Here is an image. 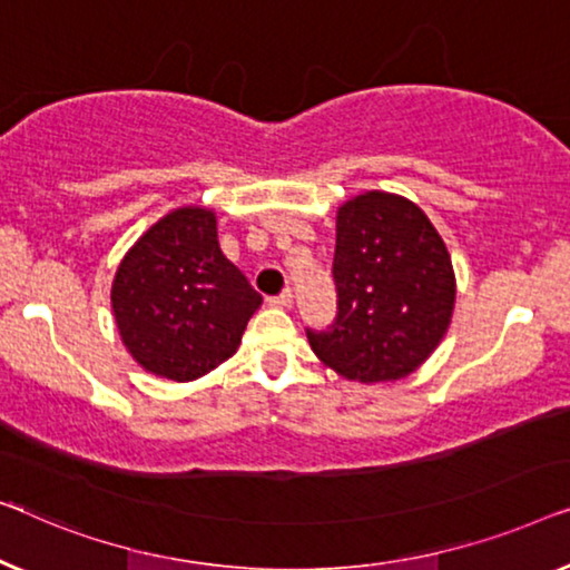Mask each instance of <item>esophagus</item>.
Segmentation results:
<instances>
[{
	"instance_id": "1",
	"label": "esophagus",
	"mask_w": 570,
	"mask_h": 570,
	"mask_svg": "<svg viewBox=\"0 0 570 570\" xmlns=\"http://www.w3.org/2000/svg\"><path fill=\"white\" fill-rule=\"evenodd\" d=\"M292 299H294L292 288H284V292H282V294L271 296V299H268V304H271V307H288V304H292Z\"/></svg>"
}]
</instances>
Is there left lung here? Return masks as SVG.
I'll return each instance as SVG.
<instances>
[{"label": "left lung", "mask_w": 570, "mask_h": 570, "mask_svg": "<svg viewBox=\"0 0 570 570\" xmlns=\"http://www.w3.org/2000/svg\"><path fill=\"white\" fill-rule=\"evenodd\" d=\"M333 282V325L307 327V338L346 380H403L452 320V258L429 216L403 196L368 190L338 208Z\"/></svg>", "instance_id": "1"}]
</instances>
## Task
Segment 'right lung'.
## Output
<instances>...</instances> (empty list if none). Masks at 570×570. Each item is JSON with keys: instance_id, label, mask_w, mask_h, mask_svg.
<instances>
[{"instance_id": "right-lung-1", "label": "right lung", "mask_w": 570, "mask_h": 570, "mask_svg": "<svg viewBox=\"0 0 570 570\" xmlns=\"http://www.w3.org/2000/svg\"><path fill=\"white\" fill-rule=\"evenodd\" d=\"M116 325L147 372L198 380L235 354L261 294L216 239V216L183 206L139 237L118 266Z\"/></svg>"}]
</instances>
